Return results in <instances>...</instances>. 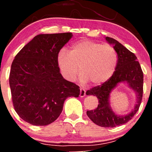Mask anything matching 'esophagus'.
<instances>
[{"instance_id": "esophagus-1", "label": "esophagus", "mask_w": 152, "mask_h": 152, "mask_svg": "<svg viewBox=\"0 0 152 152\" xmlns=\"http://www.w3.org/2000/svg\"><path fill=\"white\" fill-rule=\"evenodd\" d=\"M86 95V91L83 88H80V96L81 97H83L84 96Z\"/></svg>"}]
</instances>
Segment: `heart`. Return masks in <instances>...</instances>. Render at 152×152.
Masks as SVG:
<instances>
[{
    "label": "heart",
    "instance_id": "obj_1",
    "mask_svg": "<svg viewBox=\"0 0 152 152\" xmlns=\"http://www.w3.org/2000/svg\"><path fill=\"white\" fill-rule=\"evenodd\" d=\"M56 59L61 73L66 80L74 81L79 67L81 81L91 82L93 86L107 81L118 64L117 53L114 47L87 39L74 43L69 53L61 49Z\"/></svg>",
    "mask_w": 152,
    "mask_h": 152
}]
</instances>
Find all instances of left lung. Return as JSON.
Returning a JSON list of instances; mask_svg holds the SVG:
<instances>
[{"mask_svg":"<svg viewBox=\"0 0 152 152\" xmlns=\"http://www.w3.org/2000/svg\"><path fill=\"white\" fill-rule=\"evenodd\" d=\"M106 40L114 45V49L117 53V66L113 76L107 81L86 91V95H93L99 100L96 109L87 111L86 114L88 118L98 126L112 128L130 121L139 110L143 96L144 74L135 54L114 38L106 37ZM122 81H126L136 92L137 99L133 111L124 117L115 115L109 106L108 102L110 91Z\"/></svg>","mask_w":152,"mask_h":152,"instance_id":"1","label":"left lung"}]
</instances>
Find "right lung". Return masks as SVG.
<instances>
[{"label": "right lung", "mask_w": 152, "mask_h": 152, "mask_svg": "<svg viewBox=\"0 0 152 152\" xmlns=\"http://www.w3.org/2000/svg\"><path fill=\"white\" fill-rule=\"evenodd\" d=\"M71 33L39 34L15 56L9 84L13 105L24 121L46 126L56 120L68 97H78L79 86L63 78L57 54Z\"/></svg>", "instance_id": "right-lung-1"}]
</instances>
